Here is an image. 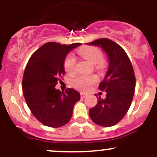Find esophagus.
I'll return each instance as SVG.
<instances>
[{
  "instance_id": "34e87169",
  "label": "esophagus",
  "mask_w": 157,
  "mask_h": 157,
  "mask_svg": "<svg viewBox=\"0 0 157 157\" xmlns=\"http://www.w3.org/2000/svg\"><path fill=\"white\" fill-rule=\"evenodd\" d=\"M80 97H81V98H82V99H84L85 97H86V94L85 93H81L80 94Z\"/></svg>"
}]
</instances>
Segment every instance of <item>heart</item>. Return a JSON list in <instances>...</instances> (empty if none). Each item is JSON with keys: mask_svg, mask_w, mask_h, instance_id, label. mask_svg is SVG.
Listing matches in <instances>:
<instances>
[{"mask_svg": "<svg viewBox=\"0 0 157 157\" xmlns=\"http://www.w3.org/2000/svg\"><path fill=\"white\" fill-rule=\"evenodd\" d=\"M78 53L89 61L92 65H95L97 68L101 69L105 66L104 61L102 59V52L99 48L94 46H84L78 50ZM75 63L76 59L72 55H69L66 58L64 62V68L66 73L69 75H72L75 72ZM97 80V78L94 75L91 76H86L80 75L74 79L72 85L75 88L80 90V91H86L89 89L91 84L94 83Z\"/></svg>", "mask_w": 157, "mask_h": 157, "instance_id": "1", "label": "heart"}]
</instances>
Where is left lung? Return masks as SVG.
Here are the masks:
<instances>
[{
	"label": "left lung",
	"mask_w": 157,
	"mask_h": 157,
	"mask_svg": "<svg viewBox=\"0 0 157 157\" xmlns=\"http://www.w3.org/2000/svg\"><path fill=\"white\" fill-rule=\"evenodd\" d=\"M101 47L109 59V67L99 88L106 93L105 99L97 97V104L89 109V117L97 125H116L130 108L134 94L136 80L132 65L121 46L107 38L86 44Z\"/></svg>",
	"instance_id": "8db88e82"
}]
</instances>
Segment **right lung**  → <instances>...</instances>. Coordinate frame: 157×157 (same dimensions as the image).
Returning a JSON list of instances; mask_svg holds the SVG:
<instances>
[{"label": "right lung", "mask_w": 157, "mask_h": 157, "mask_svg": "<svg viewBox=\"0 0 157 157\" xmlns=\"http://www.w3.org/2000/svg\"><path fill=\"white\" fill-rule=\"evenodd\" d=\"M81 44L62 45L49 42L30 57L23 74L22 89L32 114L44 125L59 128L71 120L74 105L80 99L78 91L55 89L57 80L65 75L64 62L71 50Z\"/></svg>", "instance_id": "add662e5"}]
</instances>
